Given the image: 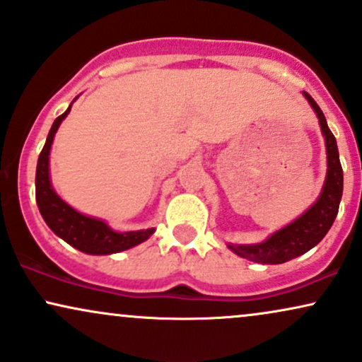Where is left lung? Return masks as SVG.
<instances>
[{
  "mask_svg": "<svg viewBox=\"0 0 362 362\" xmlns=\"http://www.w3.org/2000/svg\"><path fill=\"white\" fill-rule=\"evenodd\" d=\"M307 100L314 107L317 114L320 129L325 137V147H327V177L322 193L315 204L307 209V211L296 221L290 223L288 226L279 230L276 233L258 245H230L236 255L247 258V260L263 263V265H276V263H285L292 258L300 257L302 253L309 252L315 247L325 233L331 230L334 220H336L339 211V203L342 196V166L339 160L337 142L331 129L327 127L325 117L320 107L315 104L309 93L304 92Z\"/></svg>",
  "mask_w": 362,
  "mask_h": 362,
  "instance_id": "obj_1",
  "label": "left lung"
}]
</instances>
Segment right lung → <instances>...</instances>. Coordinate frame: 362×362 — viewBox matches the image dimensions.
<instances>
[{
  "label": "right lung",
  "mask_w": 362,
  "mask_h": 362,
  "mask_svg": "<svg viewBox=\"0 0 362 362\" xmlns=\"http://www.w3.org/2000/svg\"><path fill=\"white\" fill-rule=\"evenodd\" d=\"M72 105L64 114L58 115L48 132L42 153L38 156L37 177H35V196L40 213L50 230L66 243L72 245L80 252L90 253V255H109V253L124 252V250L136 247L149 238L154 233V228L141 231H119L110 230L104 221L80 215L72 206H69L64 199H60L53 191L48 176V156L55 137V132L60 122L70 112Z\"/></svg>",
  "instance_id": "add662e5"
}]
</instances>
